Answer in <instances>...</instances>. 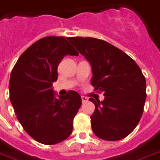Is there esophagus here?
<instances>
[{
  "mask_svg": "<svg viewBox=\"0 0 160 160\" xmlns=\"http://www.w3.org/2000/svg\"><path fill=\"white\" fill-rule=\"evenodd\" d=\"M81 99H82V102H86L87 101H88V98H87L86 97H84V96L81 97Z\"/></svg>",
  "mask_w": 160,
  "mask_h": 160,
  "instance_id": "34e87169",
  "label": "esophagus"
}]
</instances>
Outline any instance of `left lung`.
Listing matches in <instances>:
<instances>
[{"label":"left lung","instance_id":"1","mask_svg":"<svg viewBox=\"0 0 160 160\" xmlns=\"http://www.w3.org/2000/svg\"><path fill=\"white\" fill-rule=\"evenodd\" d=\"M68 41L90 63L91 84L103 92V101L90 98V116L98 138L118 141L126 138L140 121L146 98V83L140 68L124 52L102 40L71 37Z\"/></svg>","mask_w":160,"mask_h":160}]
</instances>
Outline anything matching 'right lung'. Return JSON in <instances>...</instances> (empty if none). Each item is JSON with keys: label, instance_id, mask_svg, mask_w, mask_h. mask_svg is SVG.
Listing matches in <instances>:
<instances>
[{"label": "right lung", "instance_id": "obj_1", "mask_svg": "<svg viewBox=\"0 0 160 160\" xmlns=\"http://www.w3.org/2000/svg\"><path fill=\"white\" fill-rule=\"evenodd\" d=\"M67 39L47 37L35 42L20 56L9 79V99L18 121L28 135L45 145L59 143L72 134L81 105L77 92L58 98L52 86L64 56L79 55Z\"/></svg>", "mask_w": 160, "mask_h": 160}]
</instances>
